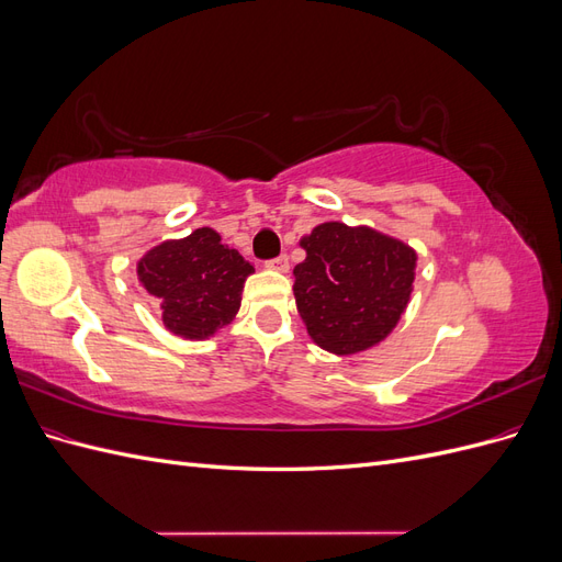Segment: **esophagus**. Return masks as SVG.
I'll use <instances>...</instances> for the list:
<instances>
[{"mask_svg":"<svg viewBox=\"0 0 562 562\" xmlns=\"http://www.w3.org/2000/svg\"><path fill=\"white\" fill-rule=\"evenodd\" d=\"M288 267H291V265H288V258H285V255H281V258H277V260H269V262H267V269H271V271H281V274H285Z\"/></svg>","mask_w":562,"mask_h":562,"instance_id":"obj_1","label":"esophagus"}]
</instances>
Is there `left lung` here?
Instances as JSON below:
<instances>
[{
    "label": "left lung",
    "mask_w": 562,
    "mask_h": 562,
    "mask_svg": "<svg viewBox=\"0 0 562 562\" xmlns=\"http://www.w3.org/2000/svg\"><path fill=\"white\" fill-rule=\"evenodd\" d=\"M293 269L297 312L314 345L335 356L378 347L411 302L417 250L368 225H316Z\"/></svg>",
    "instance_id": "left-lung-1"
}]
</instances>
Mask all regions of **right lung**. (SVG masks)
<instances>
[{
	"label": "right lung",
	"instance_id": "obj_1",
	"mask_svg": "<svg viewBox=\"0 0 562 562\" xmlns=\"http://www.w3.org/2000/svg\"><path fill=\"white\" fill-rule=\"evenodd\" d=\"M138 283L159 302L164 328L190 342L211 339L241 307L255 267L211 227L151 246L135 265Z\"/></svg>",
	"mask_w": 562,
	"mask_h": 562
}]
</instances>
